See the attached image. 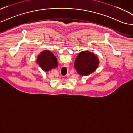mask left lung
Listing matches in <instances>:
<instances>
[{"label":"left lung","instance_id":"left-lung-1","mask_svg":"<svg viewBox=\"0 0 133 133\" xmlns=\"http://www.w3.org/2000/svg\"><path fill=\"white\" fill-rule=\"evenodd\" d=\"M99 61L97 56L88 51L81 52L74 62V68L81 76H87L97 69Z\"/></svg>","mask_w":133,"mask_h":133}]
</instances>
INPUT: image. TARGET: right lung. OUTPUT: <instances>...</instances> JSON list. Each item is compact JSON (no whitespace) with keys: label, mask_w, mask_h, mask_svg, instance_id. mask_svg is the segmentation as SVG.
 Listing matches in <instances>:
<instances>
[{"label":"right lung","mask_w":133,"mask_h":133,"mask_svg":"<svg viewBox=\"0 0 133 133\" xmlns=\"http://www.w3.org/2000/svg\"><path fill=\"white\" fill-rule=\"evenodd\" d=\"M36 62L45 72L51 70L58 66L57 58L49 50H44L38 55Z\"/></svg>","instance_id":"obj_1"}]
</instances>
